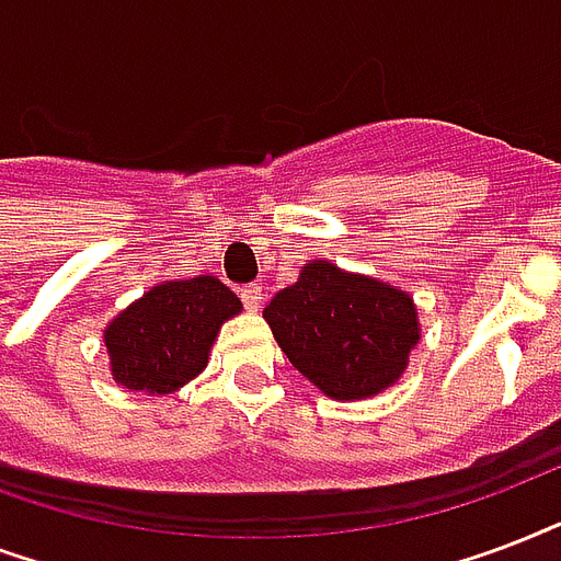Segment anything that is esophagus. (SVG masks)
I'll use <instances>...</instances> for the list:
<instances>
[{"label": "esophagus", "instance_id": "obj_1", "mask_svg": "<svg viewBox=\"0 0 561 561\" xmlns=\"http://www.w3.org/2000/svg\"><path fill=\"white\" fill-rule=\"evenodd\" d=\"M240 298H242V304L249 307V310H257V307H260V298H263V286H260V284L242 286V289H240Z\"/></svg>", "mask_w": 561, "mask_h": 561}]
</instances>
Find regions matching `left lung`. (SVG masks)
<instances>
[{
    "mask_svg": "<svg viewBox=\"0 0 561 561\" xmlns=\"http://www.w3.org/2000/svg\"><path fill=\"white\" fill-rule=\"evenodd\" d=\"M263 319L289 363L333 401H363L403 375L421 340L407 293L336 263L310 260Z\"/></svg>",
    "mask_w": 561,
    "mask_h": 561,
    "instance_id": "obj_1",
    "label": "left lung"
}]
</instances>
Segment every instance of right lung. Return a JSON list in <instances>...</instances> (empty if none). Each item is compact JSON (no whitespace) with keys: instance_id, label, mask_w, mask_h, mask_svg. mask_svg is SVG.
<instances>
[{"instance_id":"right-lung-1","label":"right lung","mask_w":561,"mask_h":561,"mask_svg":"<svg viewBox=\"0 0 561 561\" xmlns=\"http://www.w3.org/2000/svg\"><path fill=\"white\" fill-rule=\"evenodd\" d=\"M242 301L213 275L163 280L104 330L114 380L131 392L172 394L210 357L213 340Z\"/></svg>"}]
</instances>
